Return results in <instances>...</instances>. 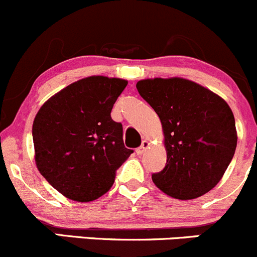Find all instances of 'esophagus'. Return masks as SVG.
Segmentation results:
<instances>
[{"label": "esophagus", "instance_id": "esophagus-1", "mask_svg": "<svg viewBox=\"0 0 257 257\" xmlns=\"http://www.w3.org/2000/svg\"><path fill=\"white\" fill-rule=\"evenodd\" d=\"M149 146H150V142L147 141V140H145V141H142L141 146H140L139 149L136 150L137 155H142V154H145V151H146V150L149 149Z\"/></svg>", "mask_w": 257, "mask_h": 257}]
</instances>
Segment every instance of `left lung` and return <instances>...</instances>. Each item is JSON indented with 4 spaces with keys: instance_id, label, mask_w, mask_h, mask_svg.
I'll return each mask as SVG.
<instances>
[{
    "instance_id": "1",
    "label": "left lung",
    "mask_w": 257,
    "mask_h": 257,
    "mask_svg": "<svg viewBox=\"0 0 257 257\" xmlns=\"http://www.w3.org/2000/svg\"><path fill=\"white\" fill-rule=\"evenodd\" d=\"M136 87L164 130L167 161L152 175L154 184L179 200L196 199L214 189L237 145L230 106L211 90L182 77L145 78Z\"/></svg>"
}]
</instances>
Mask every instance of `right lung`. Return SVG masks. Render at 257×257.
I'll return each mask as SVG.
<instances>
[{
    "mask_svg": "<svg viewBox=\"0 0 257 257\" xmlns=\"http://www.w3.org/2000/svg\"><path fill=\"white\" fill-rule=\"evenodd\" d=\"M127 81L90 76L48 98L32 125L35 161L48 184L67 199L88 202L105 195L128 159L122 125L111 110Z\"/></svg>",
    "mask_w": 257,
    "mask_h": 257,
    "instance_id": "right-lung-1",
    "label": "right lung"
}]
</instances>
